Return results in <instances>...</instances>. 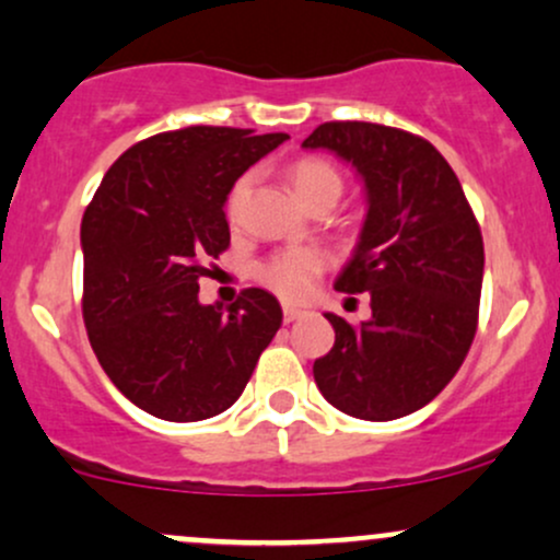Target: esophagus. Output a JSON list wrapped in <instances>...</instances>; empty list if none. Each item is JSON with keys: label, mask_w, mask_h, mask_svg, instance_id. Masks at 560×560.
<instances>
[{"label": "esophagus", "mask_w": 560, "mask_h": 560, "mask_svg": "<svg viewBox=\"0 0 560 560\" xmlns=\"http://www.w3.org/2000/svg\"><path fill=\"white\" fill-rule=\"evenodd\" d=\"M303 308H294V305H284V322L287 324H292V322H298L300 316H303Z\"/></svg>", "instance_id": "34e87169"}]
</instances>
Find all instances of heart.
<instances>
[{
  "label": "heart",
  "mask_w": 560,
  "mask_h": 560,
  "mask_svg": "<svg viewBox=\"0 0 560 560\" xmlns=\"http://www.w3.org/2000/svg\"><path fill=\"white\" fill-rule=\"evenodd\" d=\"M290 180L294 194L300 196L303 205L322 196H335L340 199L342 194V175L331 167L324 159H300L292 164ZM244 194H247V180H238L229 196V212L236 214L242 207ZM324 255L316 249H287L262 262L260 281L287 300H303L311 292L313 281L322 273Z\"/></svg>",
  "instance_id": "obj_1"
}]
</instances>
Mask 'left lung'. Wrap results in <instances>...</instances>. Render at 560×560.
<instances>
[{
  "instance_id": "8db88e82",
  "label": "left lung",
  "mask_w": 560,
  "mask_h": 560,
  "mask_svg": "<svg viewBox=\"0 0 560 560\" xmlns=\"http://www.w3.org/2000/svg\"><path fill=\"white\" fill-rule=\"evenodd\" d=\"M303 149H327L364 180L366 218L335 287L370 292L359 327L327 313L335 346L313 377L331 407L372 422L433 401L463 366L478 327L483 238L465 190L420 135L372 121L318 125Z\"/></svg>"
}]
</instances>
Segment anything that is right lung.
Instances as JSON below:
<instances>
[{"mask_svg":"<svg viewBox=\"0 0 560 560\" xmlns=\"http://www.w3.org/2000/svg\"><path fill=\"white\" fill-rule=\"evenodd\" d=\"M287 138L236 127L153 135L110 164L84 210L90 346L110 383L159 420L229 409L281 327L270 292L244 290L223 313L199 303V279L231 244L233 183Z\"/></svg>","mask_w":560,"mask_h":560,"instance_id":"right-lung-1","label":"right lung"}]
</instances>
